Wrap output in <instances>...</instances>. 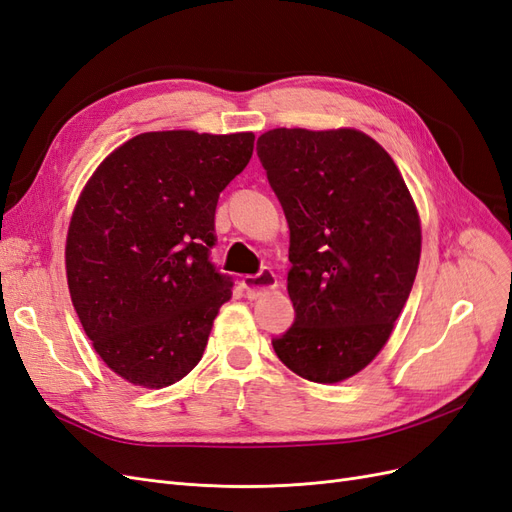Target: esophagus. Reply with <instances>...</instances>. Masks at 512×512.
<instances>
[{"label":"esophagus","instance_id":"34e87169","mask_svg":"<svg viewBox=\"0 0 512 512\" xmlns=\"http://www.w3.org/2000/svg\"><path fill=\"white\" fill-rule=\"evenodd\" d=\"M241 286L247 299H260L277 288V275L271 269H262L258 275H245Z\"/></svg>","mask_w":512,"mask_h":512}]
</instances>
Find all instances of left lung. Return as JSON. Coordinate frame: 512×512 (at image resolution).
I'll list each match as a JSON object with an SVG mask.
<instances>
[{
	"mask_svg": "<svg viewBox=\"0 0 512 512\" xmlns=\"http://www.w3.org/2000/svg\"><path fill=\"white\" fill-rule=\"evenodd\" d=\"M258 158L290 228L294 324L273 350L318 384L352 378L389 342L421 260V218L397 164L354 128H275Z\"/></svg>",
	"mask_w": 512,
	"mask_h": 512,
	"instance_id": "obj_1",
	"label": "left lung"
}]
</instances>
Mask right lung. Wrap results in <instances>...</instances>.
<instances>
[{"label":"right lung","mask_w":512,"mask_h":512,"mask_svg":"<svg viewBox=\"0 0 512 512\" xmlns=\"http://www.w3.org/2000/svg\"><path fill=\"white\" fill-rule=\"evenodd\" d=\"M254 132H145L89 177L66 237L70 299L100 359L143 389L203 359L230 277L215 271V207L247 166Z\"/></svg>","instance_id":"right-lung-1"}]
</instances>
